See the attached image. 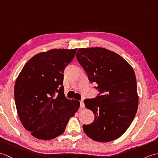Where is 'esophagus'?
<instances>
[{
	"label": "esophagus",
	"instance_id": "esophagus-1",
	"mask_svg": "<svg viewBox=\"0 0 158 158\" xmlns=\"http://www.w3.org/2000/svg\"><path fill=\"white\" fill-rule=\"evenodd\" d=\"M80 107H81V108H84V102H83V100L80 101Z\"/></svg>",
	"mask_w": 158,
	"mask_h": 158
}]
</instances>
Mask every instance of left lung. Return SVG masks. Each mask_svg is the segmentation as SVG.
Returning <instances> with one entry per match:
<instances>
[{"instance_id": "obj_1", "label": "left lung", "mask_w": 158, "mask_h": 158, "mask_svg": "<svg viewBox=\"0 0 158 158\" xmlns=\"http://www.w3.org/2000/svg\"><path fill=\"white\" fill-rule=\"evenodd\" d=\"M76 57L100 96L85 99L94 121L83 125L86 135L98 142L118 139L128 128L138 109L139 96L132 67L122 56L102 48H79Z\"/></svg>"}]
</instances>
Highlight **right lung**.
Listing matches in <instances>:
<instances>
[{
  "mask_svg": "<svg viewBox=\"0 0 158 158\" xmlns=\"http://www.w3.org/2000/svg\"><path fill=\"white\" fill-rule=\"evenodd\" d=\"M77 49H52L30 59L17 77L14 97L19 118L32 136L52 140L64 132L80 106L64 94L65 67Z\"/></svg>",
  "mask_w": 158,
  "mask_h": 158,
  "instance_id": "add662e5",
  "label": "right lung"
}]
</instances>
